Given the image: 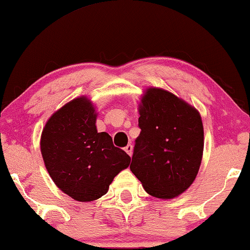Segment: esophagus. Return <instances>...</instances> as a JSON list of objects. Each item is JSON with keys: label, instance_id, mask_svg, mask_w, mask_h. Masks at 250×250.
<instances>
[{"label": "esophagus", "instance_id": "1", "mask_svg": "<svg viewBox=\"0 0 250 250\" xmlns=\"http://www.w3.org/2000/svg\"><path fill=\"white\" fill-rule=\"evenodd\" d=\"M124 149H125V152L128 154V155L132 156V153H133V146H132V145H127Z\"/></svg>", "mask_w": 250, "mask_h": 250}]
</instances>
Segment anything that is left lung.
<instances>
[{
  "instance_id": "obj_1",
  "label": "left lung",
  "mask_w": 250,
  "mask_h": 250,
  "mask_svg": "<svg viewBox=\"0 0 250 250\" xmlns=\"http://www.w3.org/2000/svg\"><path fill=\"white\" fill-rule=\"evenodd\" d=\"M139 127L131 171L156 198H174L198 174L204 128L195 107L160 88H148L139 105Z\"/></svg>"
}]
</instances>
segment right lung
I'll return each mask as SVG.
<instances>
[{"mask_svg":"<svg viewBox=\"0 0 250 250\" xmlns=\"http://www.w3.org/2000/svg\"><path fill=\"white\" fill-rule=\"evenodd\" d=\"M96 111L82 96L54 112L40 138L45 167L55 186L78 202L101 198L131 158L113 146L106 132L98 133Z\"/></svg>","mask_w":250,"mask_h":250,"instance_id":"right-lung-1","label":"right lung"}]
</instances>
